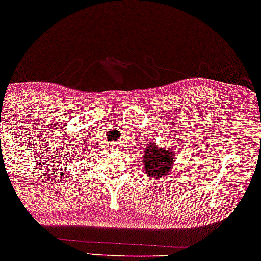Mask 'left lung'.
I'll use <instances>...</instances> for the list:
<instances>
[{
  "mask_svg": "<svg viewBox=\"0 0 261 261\" xmlns=\"http://www.w3.org/2000/svg\"><path fill=\"white\" fill-rule=\"evenodd\" d=\"M144 153V170L146 173L154 178L162 179L168 173L173 163V153L170 149H158L155 144H149Z\"/></svg>",
  "mask_w": 261,
  "mask_h": 261,
  "instance_id": "left-lung-1",
  "label": "left lung"
}]
</instances>
